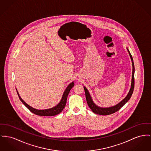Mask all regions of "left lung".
<instances>
[{
	"mask_svg": "<svg viewBox=\"0 0 151 151\" xmlns=\"http://www.w3.org/2000/svg\"><path fill=\"white\" fill-rule=\"evenodd\" d=\"M127 50H128V51L129 54V55L131 57V60H132V66H133L132 83H131V89H130L129 93L128 94L127 96L123 100L121 101L120 102L119 104H118L117 105H116L114 106L111 107V108H100V107L97 106V105H96L94 104V102H93V101L91 99V96L89 93V91L85 88V87H84V90H85V96H86L87 104H88L89 107L91 108V110L93 111V112H94V113L97 114H100V115H104V116L113 114V113L116 112L117 111L120 110L121 108L131 99V96H132L133 91V89H134V63H133V60L132 55H131L129 50L128 49H127Z\"/></svg>",
	"mask_w": 151,
	"mask_h": 151,
	"instance_id": "1",
	"label": "left lung"
}]
</instances>
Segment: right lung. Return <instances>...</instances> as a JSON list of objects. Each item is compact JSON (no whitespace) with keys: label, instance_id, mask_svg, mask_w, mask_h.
<instances>
[{"label":"right lung","instance_id":"right-lung-1","mask_svg":"<svg viewBox=\"0 0 151 151\" xmlns=\"http://www.w3.org/2000/svg\"><path fill=\"white\" fill-rule=\"evenodd\" d=\"M74 82H71L70 84L67 87L66 89L65 90L63 94V96H62V100L60 101V102L56 106H55L51 109H46V110H37V109H35L31 107L30 106L27 105L24 101L21 99L18 91H17L18 97L19 98V100L21 101V102H22V103L29 109V111L32 112L34 114L38 115V116H55V115L60 113V112L63 111V109L65 107V105L66 104L68 96L69 93V91H70L71 89L74 86Z\"/></svg>","mask_w":151,"mask_h":151}]
</instances>
